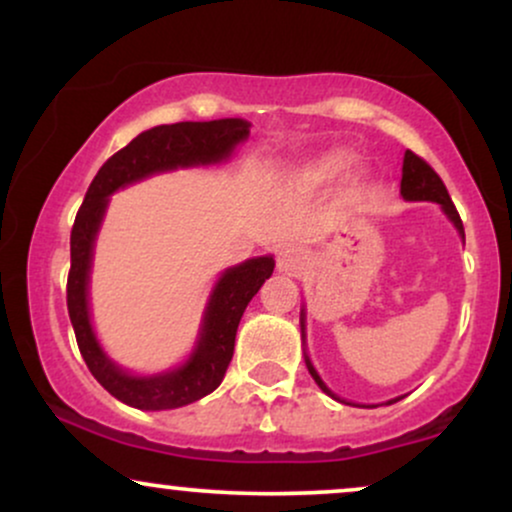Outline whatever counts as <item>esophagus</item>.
<instances>
[{"mask_svg": "<svg viewBox=\"0 0 512 512\" xmlns=\"http://www.w3.org/2000/svg\"><path fill=\"white\" fill-rule=\"evenodd\" d=\"M308 264V255L301 248H281L276 255V269L284 274H301Z\"/></svg>", "mask_w": 512, "mask_h": 512, "instance_id": "esophagus-1", "label": "esophagus"}]
</instances>
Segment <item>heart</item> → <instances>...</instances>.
Listing matches in <instances>:
<instances>
[{
	"instance_id": "obj_1",
	"label": "heart",
	"mask_w": 512,
	"mask_h": 512,
	"mask_svg": "<svg viewBox=\"0 0 512 512\" xmlns=\"http://www.w3.org/2000/svg\"><path fill=\"white\" fill-rule=\"evenodd\" d=\"M351 163V156H346L339 151V154H330V156H322L320 161H315L313 166H310L308 175L313 180H327V178H334L337 173H342V170L349 168Z\"/></svg>"
}]
</instances>
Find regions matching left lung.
I'll list each match as a JSON object with an SVG mask.
<instances>
[{
	"label": "left lung",
	"instance_id": "1",
	"mask_svg": "<svg viewBox=\"0 0 512 512\" xmlns=\"http://www.w3.org/2000/svg\"><path fill=\"white\" fill-rule=\"evenodd\" d=\"M399 192H402V197L409 199V202H436V204H440V209L448 214V219L455 223V228L462 233V238H464L462 219H460V214H457L455 204H452L448 190H445L443 180H440V175L436 173V170L428 166L424 158L416 156L414 151H407V154H404L402 182H399ZM301 330H305L303 317H301ZM305 366H308L315 383L320 385V390L327 392L330 397H334L332 392L327 390V385L322 383L320 375H317V370L313 368V363H310L308 358H305ZM334 399H339V397H334ZM392 402H397V399H392ZM392 402H387V404H392Z\"/></svg>",
	"mask_w": 512,
	"mask_h": 512
}]
</instances>
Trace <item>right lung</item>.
<instances>
[{"label":"right lung","mask_w":512,"mask_h":512,"mask_svg":"<svg viewBox=\"0 0 512 512\" xmlns=\"http://www.w3.org/2000/svg\"><path fill=\"white\" fill-rule=\"evenodd\" d=\"M248 134L250 125L238 117L151 127L134 137L125 149L110 156L88 185L84 204L74 219L72 238H69V250H72V267L67 276L69 320H72L76 344L93 378L129 407L146 411L178 409L197 402L221 385L233 358L240 317L252 296L260 291L264 279L272 276L274 260L255 257L223 272L209 298L197 349L192 351L187 363L161 375H144V378L129 375L103 354L93 334L91 317H88L91 252L105 207H108V197L120 187L132 185L146 175L161 173V170L219 163L231 156V151L245 142Z\"/></svg>","instance_id":"add662e5"}]
</instances>
